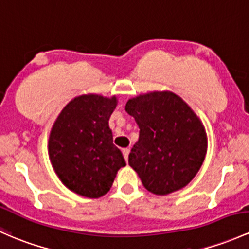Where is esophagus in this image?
Returning <instances> with one entry per match:
<instances>
[{
    "mask_svg": "<svg viewBox=\"0 0 249 249\" xmlns=\"http://www.w3.org/2000/svg\"><path fill=\"white\" fill-rule=\"evenodd\" d=\"M129 154H130V149H127V148L123 149V155H124V159L126 160V161H127V159H129Z\"/></svg>",
    "mask_w": 249,
    "mask_h": 249,
    "instance_id": "esophagus-1",
    "label": "esophagus"
}]
</instances>
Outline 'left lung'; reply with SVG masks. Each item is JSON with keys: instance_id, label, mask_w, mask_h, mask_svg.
I'll use <instances>...</instances> for the list:
<instances>
[{"instance_id": "obj_1", "label": "left lung", "mask_w": 249, "mask_h": 249, "mask_svg": "<svg viewBox=\"0 0 249 249\" xmlns=\"http://www.w3.org/2000/svg\"><path fill=\"white\" fill-rule=\"evenodd\" d=\"M125 109L140 127L129 164L143 186L158 196L186 186L208 150V136L199 117L169 90L140 94L127 100Z\"/></svg>"}]
</instances>
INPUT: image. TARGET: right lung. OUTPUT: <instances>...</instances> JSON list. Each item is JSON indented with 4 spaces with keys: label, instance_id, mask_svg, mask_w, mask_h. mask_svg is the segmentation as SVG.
<instances>
[{
    "label": "right lung",
    "instance_id": "right-lung-1",
    "mask_svg": "<svg viewBox=\"0 0 249 249\" xmlns=\"http://www.w3.org/2000/svg\"><path fill=\"white\" fill-rule=\"evenodd\" d=\"M117 104L116 95L83 94L65 105L52 125L48 145L52 167L65 187L83 197L106 195L126 166L108 126Z\"/></svg>",
    "mask_w": 249,
    "mask_h": 249
}]
</instances>
